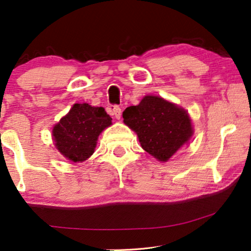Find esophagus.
Segmentation results:
<instances>
[{"instance_id":"esophagus-1","label":"esophagus","mask_w":251,"mask_h":251,"mask_svg":"<svg viewBox=\"0 0 251 251\" xmlns=\"http://www.w3.org/2000/svg\"><path fill=\"white\" fill-rule=\"evenodd\" d=\"M113 115L115 116V119H118V120L121 119L122 111H121V108L119 107V106H113Z\"/></svg>"}]
</instances>
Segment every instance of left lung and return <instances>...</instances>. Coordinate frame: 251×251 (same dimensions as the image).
Returning <instances> with one entry per match:
<instances>
[{
  "mask_svg": "<svg viewBox=\"0 0 251 251\" xmlns=\"http://www.w3.org/2000/svg\"><path fill=\"white\" fill-rule=\"evenodd\" d=\"M122 116L123 122L137 133L143 149L162 162L193 136L187 112L157 96H145L137 106L126 107Z\"/></svg>",
  "mask_w": 251,
  "mask_h": 251,
  "instance_id": "8db88e82",
  "label": "left lung"
}]
</instances>
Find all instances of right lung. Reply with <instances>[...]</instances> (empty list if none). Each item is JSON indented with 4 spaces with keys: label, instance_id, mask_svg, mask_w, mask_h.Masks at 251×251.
Returning a JSON list of instances; mask_svg holds the SVG:
<instances>
[{
    "label": "right lung",
    "instance_id": "right-lung-1",
    "mask_svg": "<svg viewBox=\"0 0 251 251\" xmlns=\"http://www.w3.org/2000/svg\"><path fill=\"white\" fill-rule=\"evenodd\" d=\"M111 125L112 118L102 107L74 104L53 126L54 145L72 162H83L94 154L98 136Z\"/></svg>",
    "mask_w": 251,
    "mask_h": 251
}]
</instances>
